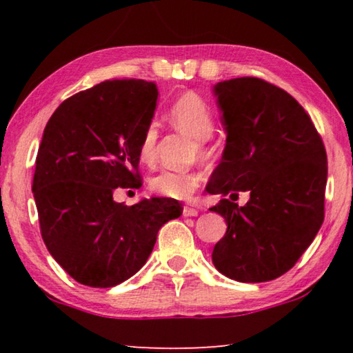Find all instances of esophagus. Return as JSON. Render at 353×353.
<instances>
[{
    "label": "esophagus",
    "mask_w": 353,
    "mask_h": 353,
    "mask_svg": "<svg viewBox=\"0 0 353 353\" xmlns=\"http://www.w3.org/2000/svg\"><path fill=\"white\" fill-rule=\"evenodd\" d=\"M198 210L193 207H183V216H198Z\"/></svg>",
    "instance_id": "esophagus-1"
}]
</instances>
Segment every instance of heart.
<instances>
[{
    "instance_id": "heart-1",
    "label": "heart",
    "mask_w": 353,
    "mask_h": 353,
    "mask_svg": "<svg viewBox=\"0 0 353 353\" xmlns=\"http://www.w3.org/2000/svg\"><path fill=\"white\" fill-rule=\"evenodd\" d=\"M168 117L171 123L198 140L196 143L202 155H208V148L204 140L213 134L214 119L210 105L198 93L187 92L177 97L170 105ZM155 145H157V126L151 123L143 130L140 140L139 152L143 162H152L155 157ZM202 181H204V176L199 171L165 170L149 181V190L163 198L188 199L201 187Z\"/></svg>"
}]
</instances>
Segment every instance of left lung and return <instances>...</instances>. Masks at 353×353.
Here are the masks:
<instances>
[{"label":"left lung","instance_id":"8db88e82","mask_svg":"<svg viewBox=\"0 0 353 353\" xmlns=\"http://www.w3.org/2000/svg\"><path fill=\"white\" fill-rule=\"evenodd\" d=\"M214 94L227 140L207 191L230 199L210 208L227 223L213 265L236 282H270L296 265L324 221V143L305 109L271 82L235 77ZM240 190L251 193L244 208L231 201Z\"/></svg>","mask_w":353,"mask_h":353}]
</instances>
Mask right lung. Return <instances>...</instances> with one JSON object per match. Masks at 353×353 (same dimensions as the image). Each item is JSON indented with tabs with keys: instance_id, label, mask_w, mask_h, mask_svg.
<instances>
[{
	"instance_id": "add662e5",
	"label": "right lung",
	"mask_w": 353,
	"mask_h": 353,
	"mask_svg": "<svg viewBox=\"0 0 353 353\" xmlns=\"http://www.w3.org/2000/svg\"><path fill=\"white\" fill-rule=\"evenodd\" d=\"M143 79L104 81L57 107L41 139L32 193L48 250L76 282L112 288L141 270L159 229L182 214L171 198L135 205L115 188H140V140L157 103Z\"/></svg>"
}]
</instances>
